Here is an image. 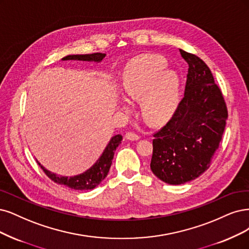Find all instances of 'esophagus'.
<instances>
[{"instance_id":"obj_1","label":"esophagus","mask_w":249,"mask_h":249,"mask_svg":"<svg viewBox=\"0 0 249 249\" xmlns=\"http://www.w3.org/2000/svg\"><path fill=\"white\" fill-rule=\"evenodd\" d=\"M125 139L128 140V141H137V140L140 139V136L137 135L134 132H127L125 134Z\"/></svg>"}]
</instances>
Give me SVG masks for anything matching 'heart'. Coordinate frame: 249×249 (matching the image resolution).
Instances as JSON below:
<instances>
[{"instance_id": "b5f03b06", "label": "heart", "mask_w": 249, "mask_h": 249, "mask_svg": "<svg viewBox=\"0 0 249 249\" xmlns=\"http://www.w3.org/2000/svg\"><path fill=\"white\" fill-rule=\"evenodd\" d=\"M166 67L167 62L160 55H141L128 62L121 75L124 99L141 101L143 117L151 124L169 121L179 104L180 76ZM123 109L130 110L125 102Z\"/></svg>"}]
</instances>
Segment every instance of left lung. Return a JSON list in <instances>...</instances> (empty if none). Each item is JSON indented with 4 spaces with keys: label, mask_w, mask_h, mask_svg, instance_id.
<instances>
[{
    "label": "left lung",
    "mask_w": 249,
    "mask_h": 249,
    "mask_svg": "<svg viewBox=\"0 0 249 249\" xmlns=\"http://www.w3.org/2000/svg\"><path fill=\"white\" fill-rule=\"evenodd\" d=\"M180 53L188 64L184 98L169 123L154 134L150 161L152 173L172 185L192 181L210 167L228 118L208 66L195 54Z\"/></svg>",
    "instance_id": "obj_1"
}]
</instances>
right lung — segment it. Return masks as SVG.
<instances>
[{"label": "right lung", "instance_id": "1", "mask_svg": "<svg viewBox=\"0 0 249 249\" xmlns=\"http://www.w3.org/2000/svg\"><path fill=\"white\" fill-rule=\"evenodd\" d=\"M106 56L105 53H91V54H70L62 58V61H82V62H90V63H100L102 59ZM123 136L122 135H115L110 139L107 146L105 147L104 151L101 154V157L97 160V161L93 164L89 169H88L85 172L74 175V176H61L55 173L50 172L49 170L43 167L40 162L37 160L41 169L44 171V173L57 184L66 185L68 187L72 188V190L77 191H89L92 190L96 186H98L103 180L106 178L108 175L109 169L112 164V160L114 157V151L118 147V145L122 143Z\"/></svg>", "mask_w": 249, "mask_h": 249}]
</instances>
